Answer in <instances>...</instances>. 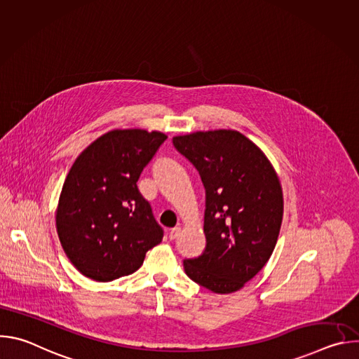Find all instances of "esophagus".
Listing matches in <instances>:
<instances>
[{
    "instance_id": "obj_1",
    "label": "esophagus",
    "mask_w": 359,
    "mask_h": 359,
    "mask_svg": "<svg viewBox=\"0 0 359 359\" xmlns=\"http://www.w3.org/2000/svg\"><path fill=\"white\" fill-rule=\"evenodd\" d=\"M180 231H182V229H180V227H175V229H172V230L169 231V238H170V240H175V238L180 234Z\"/></svg>"
}]
</instances>
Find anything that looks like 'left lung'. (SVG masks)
I'll return each mask as SVG.
<instances>
[{
	"label": "left lung",
	"mask_w": 359,
	"mask_h": 359,
	"mask_svg": "<svg viewBox=\"0 0 359 359\" xmlns=\"http://www.w3.org/2000/svg\"><path fill=\"white\" fill-rule=\"evenodd\" d=\"M206 189V248L183 262L186 274L213 292L244 287L269 262L281 229L280 179L263 150L237 130L173 137Z\"/></svg>",
	"instance_id": "8db88e82"
}]
</instances>
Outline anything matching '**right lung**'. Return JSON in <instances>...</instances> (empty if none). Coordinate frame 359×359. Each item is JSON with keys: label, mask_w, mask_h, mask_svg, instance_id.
Instances as JSON below:
<instances>
[{"label": "right lung", "mask_w": 359, "mask_h": 359, "mask_svg": "<svg viewBox=\"0 0 359 359\" xmlns=\"http://www.w3.org/2000/svg\"><path fill=\"white\" fill-rule=\"evenodd\" d=\"M168 139L162 132L114 129L74 162L57 208V233L74 267L107 283L135 273L163 238L136 182Z\"/></svg>", "instance_id": "right-lung-1"}]
</instances>
